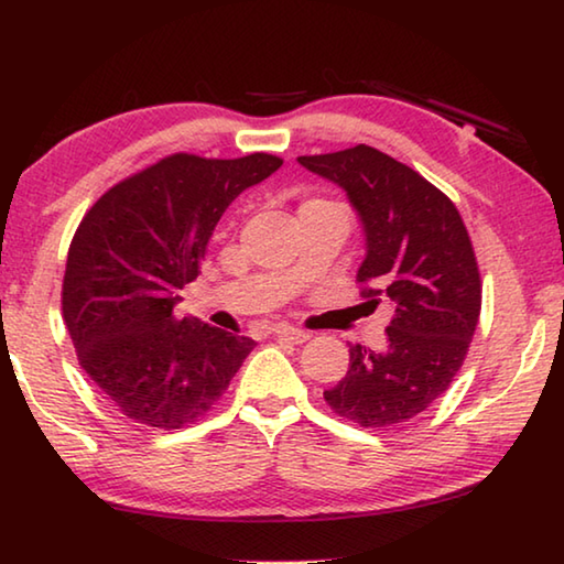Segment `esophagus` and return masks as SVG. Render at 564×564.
<instances>
[{
    "label": "esophagus",
    "instance_id": "obj_1",
    "mask_svg": "<svg viewBox=\"0 0 564 564\" xmlns=\"http://www.w3.org/2000/svg\"><path fill=\"white\" fill-rule=\"evenodd\" d=\"M271 333H273L275 338H283V340H291V343H295V346H301V343H305V340L311 338L308 333H305V330H301V328H293V326H283V323H281V326H273V328H271Z\"/></svg>",
    "mask_w": 564,
    "mask_h": 564
}]
</instances>
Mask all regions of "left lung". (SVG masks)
<instances>
[{"instance_id":"1","label":"left lung","mask_w":564,"mask_h":564,"mask_svg":"<svg viewBox=\"0 0 564 564\" xmlns=\"http://www.w3.org/2000/svg\"><path fill=\"white\" fill-rule=\"evenodd\" d=\"M299 161L346 188L366 228L360 295L370 308H393L386 350L352 343L346 378L323 398L360 427L405 423L451 388L480 318L482 281L463 216L441 188L373 147Z\"/></svg>"}]
</instances>
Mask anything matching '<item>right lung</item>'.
Masks as SVG:
<instances>
[{
  "label": "right lung",
  "instance_id": "obj_1",
  "mask_svg": "<svg viewBox=\"0 0 564 564\" xmlns=\"http://www.w3.org/2000/svg\"><path fill=\"white\" fill-rule=\"evenodd\" d=\"M283 164L273 154H171L97 198L72 238L62 316L76 360L133 423L178 431L226 393L256 340L178 318L228 204Z\"/></svg>",
  "mask_w": 564,
  "mask_h": 564
}]
</instances>
